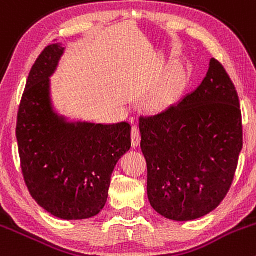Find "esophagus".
I'll list each match as a JSON object with an SVG mask.
<instances>
[{"mask_svg": "<svg viewBox=\"0 0 256 256\" xmlns=\"http://www.w3.org/2000/svg\"><path fill=\"white\" fill-rule=\"evenodd\" d=\"M140 142H141V134H140L138 128L132 126V130H131V144H132L134 148L138 146Z\"/></svg>", "mask_w": 256, "mask_h": 256, "instance_id": "esophagus-1", "label": "esophagus"}]
</instances>
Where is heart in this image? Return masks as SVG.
Returning a JSON list of instances; mask_svg holds the SVG:
<instances>
[{"label":"heart","mask_w":256,"mask_h":256,"mask_svg":"<svg viewBox=\"0 0 256 256\" xmlns=\"http://www.w3.org/2000/svg\"><path fill=\"white\" fill-rule=\"evenodd\" d=\"M184 87V72L180 68H173L166 80L150 94V104L153 109L162 110L168 108L179 98Z\"/></svg>","instance_id":"heart-1"}]
</instances>
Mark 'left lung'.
Returning a JSON list of instances; mask_svg holds the SVG:
<instances>
[{
    "label": "left lung",
    "mask_w": 256,
    "mask_h": 256,
    "mask_svg": "<svg viewBox=\"0 0 256 256\" xmlns=\"http://www.w3.org/2000/svg\"><path fill=\"white\" fill-rule=\"evenodd\" d=\"M147 195L163 217L192 220L214 211L232 186L243 147L232 80L216 58L201 84L179 103L140 116Z\"/></svg>",
    "instance_id": "obj_1"
}]
</instances>
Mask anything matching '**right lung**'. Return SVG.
I'll list each match as a JSON object with an SVG mask.
<instances>
[{
	"mask_svg": "<svg viewBox=\"0 0 256 256\" xmlns=\"http://www.w3.org/2000/svg\"><path fill=\"white\" fill-rule=\"evenodd\" d=\"M60 42L38 56L26 80L16 136L24 182L38 205L61 220H84L106 206L112 170L131 147V125L66 122L51 109L49 77Z\"/></svg>",
	"mask_w": 256,
	"mask_h": 256,
	"instance_id": "right-lung-1",
	"label": "right lung"
}]
</instances>
